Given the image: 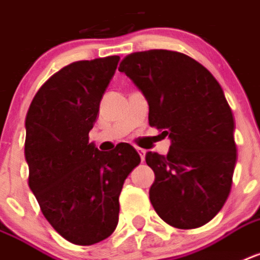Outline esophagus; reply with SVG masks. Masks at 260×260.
<instances>
[{"label":"esophagus","mask_w":260,"mask_h":260,"mask_svg":"<svg viewBox=\"0 0 260 260\" xmlns=\"http://www.w3.org/2000/svg\"><path fill=\"white\" fill-rule=\"evenodd\" d=\"M136 149H137V152H139V155H140L141 161H144V160H145V149H143V148H136Z\"/></svg>","instance_id":"obj_1"}]
</instances>
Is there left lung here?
I'll return each mask as SVG.
<instances>
[{
	"mask_svg": "<svg viewBox=\"0 0 260 260\" xmlns=\"http://www.w3.org/2000/svg\"><path fill=\"white\" fill-rule=\"evenodd\" d=\"M119 71L145 97L149 125L171 140L167 156L145 155L152 206L176 229L206 224L224 206L236 164L235 120L220 84L193 58L163 49L128 54Z\"/></svg>",
	"mask_w": 260,
	"mask_h": 260,
	"instance_id": "8db88e82",
	"label": "left lung"
}]
</instances>
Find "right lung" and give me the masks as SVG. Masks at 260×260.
Returning <instances> with one entry per match:
<instances>
[{
    "instance_id": "right-lung-1",
    "label": "right lung",
    "mask_w": 260,
    "mask_h": 260,
    "mask_svg": "<svg viewBox=\"0 0 260 260\" xmlns=\"http://www.w3.org/2000/svg\"><path fill=\"white\" fill-rule=\"evenodd\" d=\"M119 56L77 61L54 73L36 93L25 120L29 188L46 220L71 243L107 239L119 221V196L140 164L132 145L111 152L89 141Z\"/></svg>"
}]
</instances>
